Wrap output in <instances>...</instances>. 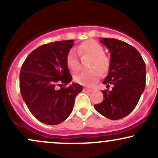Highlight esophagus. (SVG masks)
<instances>
[{
	"label": "esophagus",
	"mask_w": 158,
	"mask_h": 158,
	"mask_svg": "<svg viewBox=\"0 0 158 158\" xmlns=\"http://www.w3.org/2000/svg\"><path fill=\"white\" fill-rule=\"evenodd\" d=\"M83 91L84 92H92L93 91V90H92L91 89H89V88H83Z\"/></svg>",
	"instance_id": "esophagus-1"
}]
</instances>
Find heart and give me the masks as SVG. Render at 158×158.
Returning a JSON list of instances; mask_svg holds the SVG:
<instances>
[{"label": "heart", "instance_id": "heart-1", "mask_svg": "<svg viewBox=\"0 0 158 158\" xmlns=\"http://www.w3.org/2000/svg\"><path fill=\"white\" fill-rule=\"evenodd\" d=\"M78 54L81 57H92L90 68L91 70L83 71L74 77L77 83L86 87H94L100 79L102 73H106L110 68V57L104 53L103 47L95 40H87L77 48ZM68 68L73 72H78L81 68L77 56L73 50H70L66 56Z\"/></svg>", "mask_w": 158, "mask_h": 158}]
</instances>
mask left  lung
Segmentation results:
<instances>
[{
    "mask_svg": "<svg viewBox=\"0 0 158 158\" xmlns=\"http://www.w3.org/2000/svg\"><path fill=\"white\" fill-rule=\"evenodd\" d=\"M110 52V64L103 84L112 89L101 90L104 100L94 108L110 119H122L135 109L146 86V64L138 50L123 41L102 38Z\"/></svg>",
    "mask_w": 158,
    "mask_h": 158,
    "instance_id": "obj_1",
    "label": "left lung"
}]
</instances>
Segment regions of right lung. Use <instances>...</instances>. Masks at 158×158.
Returning <instances> with one entry per match:
<instances>
[{"instance_id":"add662e5","label":"right lung","mask_w":158,"mask_h":158,"mask_svg":"<svg viewBox=\"0 0 158 158\" xmlns=\"http://www.w3.org/2000/svg\"><path fill=\"white\" fill-rule=\"evenodd\" d=\"M73 45V40L41 45L27 56L21 67V97L32 115L44 124L58 125L68 118L76 97L83 89L77 83L61 87L72 80L66 56Z\"/></svg>"}]
</instances>
